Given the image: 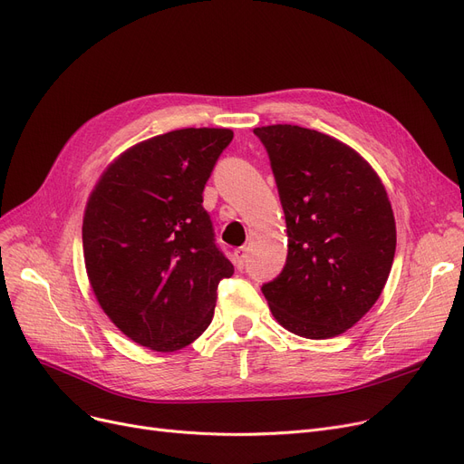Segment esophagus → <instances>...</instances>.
Returning a JSON list of instances; mask_svg holds the SVG:
<instances>
[{"mask_svg":"<svg viewBox=\"0 0 464 464\" xmlns=\"http://www.w3.org/2000/svg\"><path fill=\"white\" fill-rule=\"evenodd\" d=\"M246 259H248L246 248H237V250L233 252V263H235V266H237V271H242V269H245Z\"/></svg>","mask_w":464,"mask_h":464,"instance_id":"1","label":"esophagus"}]
</instances>
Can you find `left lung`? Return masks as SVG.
<instances>
[{"label":"left lung","mask_w":464,"mask_h":464,"mask_svg":"<svg viewBox=\"0 0 464 464\" xmlns=\"http://www.w3.org/2000/svg\"><path fill=\"white\" fill-rule=\"evenodd\" d=\"M265 144L287 227L284 271L261 287L289 333L324 340L352 329L392 273L397 227L372 165L322 131L256 128Z\"/></svg>","instance_id":"left-lung-1"}]
</instances>
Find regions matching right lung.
Masks as SVG:
<instances>
[{
    "mask_svg": "<svg viewBox=\"0 0 464 464\" xmlns=\"http://www.w3.org/2000/svg\"><path fill=\"white\" fill-rule=\"evenodd\" d=\"M226 128H186L140 140L95 182L82 218L88 282L107 318L139 346L169 353L210 325L233 265L203 208Z\"/></svg>",
    "mask_w": 464,
    "mask_h": 464,
    "instance_id": "add662e5",
    "label": "right lung"
}]
</instances>
